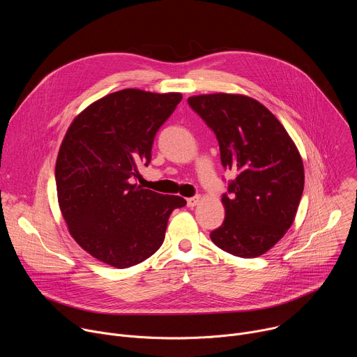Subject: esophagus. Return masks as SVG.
Wrapping results in <instances>:
<instances>
[{"label": "esophagus", "mask_w": 357, "mask_h": 357, "mask_svg": "<svg viewBox=\"0 0 357 357\" xmlns=\"http://www.w3.org/2000/svg\"><path fill=\"white\" fill-rule=\"evenodd\" d=\"M199 202H200V196H193V197L186 199V203H188L189 208H193V206L199 205Z\"/></svg>", "instance_id": "esophagus-1"}]
</instances>
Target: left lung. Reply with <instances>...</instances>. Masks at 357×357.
<instances>
[{"label":"left lung","mask_w":357,"mask_h":357,"mask_svg":"<svg viewBox=\"0 0 357 357\" xmlns=\"http://www.w3.org/2000/svg\"><path fill=\"white\" fill-rule=\"evenodd\" d=\"M215 131L222 165L238 172L223 195V225L212 241L243 259L260 257L294 223L303 192L299 151L280 120L256 98L213 93L188 98Z\"/></svg>","instance_id":"left-lung-1"}]
</instances>
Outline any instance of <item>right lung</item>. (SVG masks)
<instances>
[{
    "mask_svg": "<svg viewBox=\"0 0 357 357\" xmlns=\"http://www.w3.org/2000/svg\"><path fill=\"white\" fill-rule=\"evenodd\" d=\"M181 93L124 89L96 100L69 126L55 179L68 230L90 256L116 268L145 261L164 243L171 213L186 205L134 183Z\"/></svg>",
    "mask_w": 357,
    "mask_h": 357,
    "instance_id": "add662e5",
    "label": "right lung"
}]
</instances>
